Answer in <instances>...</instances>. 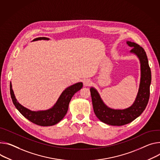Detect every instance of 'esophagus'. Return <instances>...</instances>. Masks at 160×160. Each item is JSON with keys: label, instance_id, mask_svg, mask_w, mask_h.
Masks as SVG:
<instances>
[{"label": "esophagus", "instance_id": "obj_1", "mask_svg": "<svg viewBox=\"0 0 160 160\" xmlns=\"http://www.w3.org/2000/svg\"><path fill=\"white\" fill-rule=\"evenodd\" d=\"M83 83L84 87H89L91 84V81L89 79H85L83 81Z\"/></svg>", "mask_w": 160, "mask_h": 160}]
</instances>
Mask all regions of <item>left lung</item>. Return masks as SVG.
Here are the masks:
<instances>
[{"mask_svg": "<svg viewBox=\"0 0 160 160\" xmlns=\"http://www.w3.org/2000/svg\"><path fill=\"white\" fill-rule=\"evenodd\" d=\"M126 43L132 47L130 53L135 54L140 63L139 89L132 105L122 110L111 108L105 104L95 88L92 87L90 89L95 115L99 121L111 126H122L134 121L146 109L149 99L151 72L146 53L135 42L127 41Z\"/></svg>", "mask_w": 160, "mask_h": 160, "instance_id": "left-lung-1", "label": "left lung"}]
</instances>
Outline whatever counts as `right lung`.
<instances>
[{"instance_id":"add662e5","label":"right lung","mask_w":160,"mask_h":160,"mask_svg":"<svg viewBox=\"0 0 160 160\" xmlns=\"http://www.w3.org/2000/svg\"><path fill=\"white\" fill-rule=\"evenodd\" d=\"M49 39L48 38L40 37L34 39L32 41ZM82 87V82H78L68 87L62 92L55 104L51 108L46 110L32 111L19 103L14 96L11 82L10 83V94L14 105L26 119L39 126H50L59 122L64 118L72 97L80 91Z\"/></svg>"}]
</instances>
